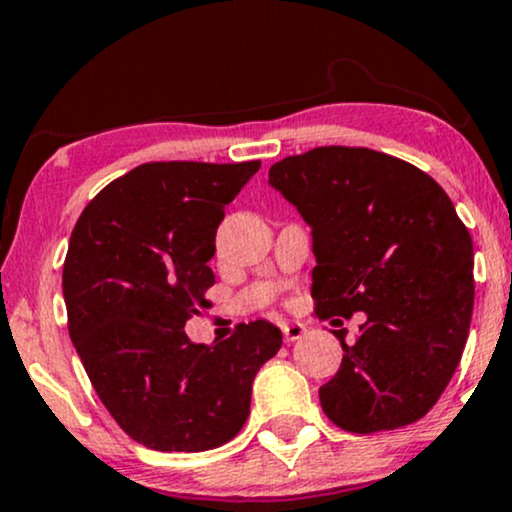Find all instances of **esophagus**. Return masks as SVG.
Returning a JSON list of instances; mask_svg holds the SVG:
<instances>
[{
  "instance_id": "esophagus-1",
  "label": "esophagus",
  "mask_w": 512,
  "mask_h": 512,
  "mask_svg": "<svg viewBox=\"0 0 512 512\" xmlns=\"http://www.w3.org/2000/svg\"><path fill=\"white\" fill-rule=\"evenodd\" d=\"M305 334V325L301 322H289V325H284V339L286 342H298Z\"/></svg>"
}]
</instances>
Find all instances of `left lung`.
Wrapping results in <instances>:
<instances>
[{"instance_id":"left-lung-1","label":"left lung","mask_w":512,"mask_h":512,"mask_svg":"<svg viewBox=\"0 0 512 512\" xmlns=\"http://www.w3.org/2000/svg\"><path fill=\"white\" fill-rule=\"evenodd\" d=\"M313 228L320 317L366 313L320 387L322 411L351 433L428 414L448 387L474 308L472 236L431 175L363 146H317L269 168Z\"/></svg>"}]
</instances>
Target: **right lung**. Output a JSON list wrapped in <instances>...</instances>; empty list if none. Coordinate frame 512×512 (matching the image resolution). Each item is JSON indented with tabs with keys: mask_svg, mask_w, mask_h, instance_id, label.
<instances>
[{
	"mask_svg": "<svg viewBox=\"0 0 512 512\" xmlns=\"http://www.w3.org/2000/svg\"><path fill=\"white\" fill-rule=\"evenodd\" d=\"M260 161H156L88 202L62 269L69 337L117 426L161 452L228 443L250 414L252 380L281 349L267 320L195 344L185 322L209 308L216 228Z\"/></svg>",
	"mask_w": 512,
	"mask_h": 512,
	"instance_id": "add662e5",
	"label": "right lung"
}]
</instances>
